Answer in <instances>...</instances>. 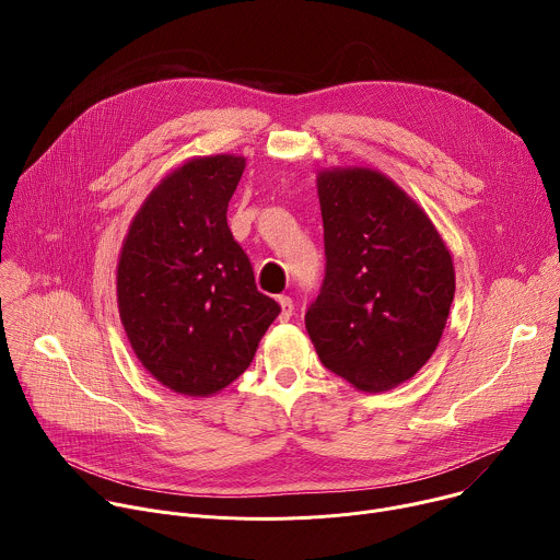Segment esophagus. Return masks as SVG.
<instances>
[{"label":"esophagus","instance_id":"esophagus-1","mask_svg":"<svg viewBox=\"0 0 560 560\" xmlns=\"http://www.w3.org/2000/svg\"><path fill=\"white\" fill-rule=\"evenodd\" d=\"M281 305V322H288V318L294 314V301L290 296H279Z\"/></svg>","mask_w":560,"mask_h":560}]
</instances>
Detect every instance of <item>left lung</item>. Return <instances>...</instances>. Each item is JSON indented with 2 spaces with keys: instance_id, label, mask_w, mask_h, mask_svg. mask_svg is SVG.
<instances>
[{
  "instance_id": "8db88e82",
  "label": "left lung",
  "mask_w": 560,
  "mask_h": 560,
  "mask_svg": "<svg viewBox=\"0 0 560 560\" xmlns=\"http://www.w3.org/2000/svg\"><path fill=\"white\" fill-rule=\"evenodd\" d=\"M326 277L305 312L322 363L363 392L412 378L432 357L454 299L452 257L428 214L381 173L316 179Z\"/></svg>"
}]
</instances>
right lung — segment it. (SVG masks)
<instances>
[{
	"label": "right lung",
	"mask_w": 560,
	"mask_h": 560,
	"mask_svg": "<svg viewBox=\"0 0 560 560\" xmlns=\"http://www.w3.org/2000/svg\"><path fill=\"white\" fill-rule=\"evenodd\" d=\"M244 168V156L190 159L150 192L121 248V324L143 368L179 394L208 396L244 374L281 312L228 228Z\"/></svg>",
	"instance_id": "1"
}]
</instances>
